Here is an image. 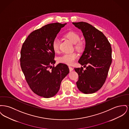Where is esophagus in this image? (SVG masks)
<instances>
[{"label":"esophagus","instance_id":"1","mask_svg":"<svg viewBox=\"0 0 129 129\" xmlns=\"http://www.w3.org/2000/svg\"><path fill=\"white\" fill-rule=\"evenodd\" d=\"M69 68L70 71H72L73 70V68L71 66H69Z\"/></svg>","mask_w":129,"mask_h":129}]
</instances>
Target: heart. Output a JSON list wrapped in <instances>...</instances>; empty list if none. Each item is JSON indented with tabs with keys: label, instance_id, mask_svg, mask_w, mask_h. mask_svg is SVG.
<instances>
[{
	"label": "heart",
	"instance_id": "1",
	"mask_svg": "<svg viewBox=\"0 0 129 129\" xmlns=\"http://www.w3.org/2000/svg\"><path fill=\"white\" fill-rule=\"evenodd\" d=\"M64 37L75 44L76 50L78 51L83 50L85 46L83 42L80 41V37L77 33L75 31H69L66 33ZM52 45L53 51L55 53H58L59 52V40L58 38H55L53 39ZM78 56V54L76 52L65 53L58 58V61L60 63L72 65L75 63Z\"/></svg>",
	"mask_w": 129,
	"mask_h": 129
}]
</instances>
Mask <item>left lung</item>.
<instances>
[{
	"label": "left lung",
	"mask_w": 129,
	"mask_h": 129,
	"mask_svg": "<svg viewBox=\"0 0 129 129\" xmlns=\"http://www.w3.org/2000/svg\"><path fill=\"white\" fill-rule=\"evenodd\" d=\"M80 29L86 45L78 63L83 68H75L78 75L76 85L79 90L86 94L99 90L106 81L112 63V48L105 36L91 25L85 22H73Z\"/></svg>",
	"instance_id": "1"
}]
</instances>
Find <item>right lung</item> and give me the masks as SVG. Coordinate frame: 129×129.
<instances>
[{"instance_id": "add662e5", "label": "right lung", "mask_w": 129, "mask_h": 129, "mask_svg": "<svg viewBox=\"0 0 129 129\" xmlns=\"http://www.w3.org/2000/svg\"><path fill=\"white\" fill-rule=\"evenodd\" d=\"M66 24L51 23L36 30L22 46L21 68L30 89L40 96L50 98L55 95L62 80L69 73L65 64L54 66L55 52L52 45L53 39Z\"/></svg>"}]
</instances>
